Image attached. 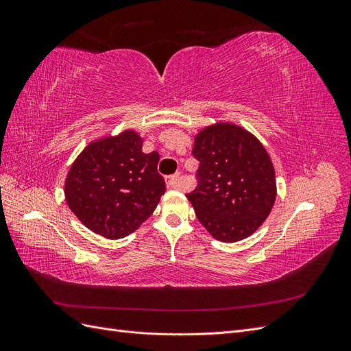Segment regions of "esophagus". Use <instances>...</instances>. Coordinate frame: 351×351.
Wrapping results in <instances>:
<instances>
[{"instance_id":"34e87169","label":"esophagus","mask_w":351,"mask_h":351,"mask_svg":"<svg viewBox=\"0 0 351 351\" xmlns=\"http://www.w3.org/2000/svg\"><path fill=\"white\" fill-rule=\"evenodd\" d=\"M180 180H182V177H180V174L169 176V177H167V186H168L169 189H176V187H178V184H180Z\"/></svg>"}]
</instances>
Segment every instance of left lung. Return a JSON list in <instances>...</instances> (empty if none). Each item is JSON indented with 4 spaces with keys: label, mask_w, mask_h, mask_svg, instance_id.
Here are the masks:
<instances>
[{
    "label": "left lung",
    "mask_w": 351,
    "mask_h": 351,
    "mask_svg": "<svg viewBox=\"0 0 351 351\" xmlns=\"http://www.w3.org/2000/svg\"><path fill=\"white\" fill-rule=\"evenodd\" d=\"M197 186L187 193L200 224L226 243L249 237L274 206L275 171L256 137L234 124L206 127L195 139Z\"/></svg>",
    "instance_id": "8db88e82"
}]
</instances>
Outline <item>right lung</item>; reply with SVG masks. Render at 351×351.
Segmentation results:
<instances>
[{
  "label": "right lung",
  "instance_id": "add662e5",
  "mask_svg": "<svg viewBox=\"0 0 351 351\" xmlns=\"http://www.w3.org/2000/svg\"><path fill=\"white\" fill-rule=\"evenodd\" d=\"M158 161L156 151L142 152V139L132 130L90 143L67 174L69 208L102 237L129 236L152 215L165 193Z\"/></svg>",
  "mask_w": 351,
  "mask_h": 351
}]
</instances>
